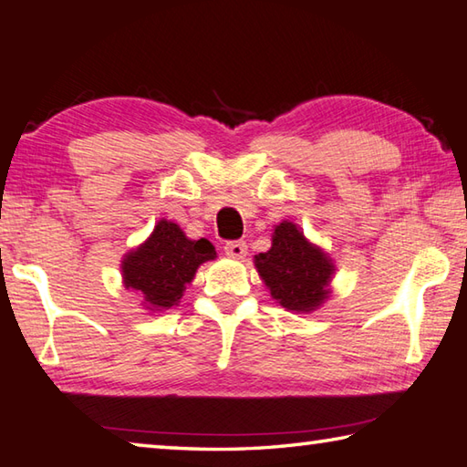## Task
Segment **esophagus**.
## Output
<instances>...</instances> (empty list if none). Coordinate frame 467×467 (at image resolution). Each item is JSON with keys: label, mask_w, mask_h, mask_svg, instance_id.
Here are the masks:
<instances>
[{"label": "esophagus", "mask_w": 467, "mask_h": 467, "mask_svg": "<svg viewBox=\"0 0 467 467\" xmlns=\"http://www.w3.org/2000/svg\"><path fill=\"white\" fill-rule=\"evenodd\" d=\"M224 251L228 257H234V259H243L247 255V243L244 241H228L224 244Z\"/></svg>", "instance_id": "34e87169"}]
</instances>
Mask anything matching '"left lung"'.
<instances>
[{"mask_svg": "<svg viewBox=\"0 0 467 467\" xmlns=\"http://www.w3.org/2000/svg\"><path fill=\"white\" fill-rule=\"evenodd\" d=\"M255 267L275 303L295 313H311L326 303L336 272L327 253L288 220L274 228L272 249L255 255Z\"/></svg>", "mask_w": 467, "mask_h": 467, "instance_id": "1", "label": "left lung"}]
</instances>
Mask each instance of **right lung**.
I'll return each instance as SVG.
<instances>
[{"mask_svg": "<svg viewBox=\"0 0 467 467\" xmlns=\"http://www.w3.org/2000/svg\"><path fill=\"white\" fill-rule=\"evenodd\" d=\"M214 257L216 249L208 239H187L179 224L161 220L152 234L123 257V284L141 292L146 309H171L183 296L197 267Z\"/></svg>", "mask_w": 467, "mask_h": 467, "instance_id": "1", "label": "right lung"}]
</instances>
